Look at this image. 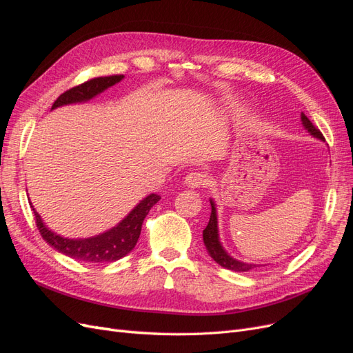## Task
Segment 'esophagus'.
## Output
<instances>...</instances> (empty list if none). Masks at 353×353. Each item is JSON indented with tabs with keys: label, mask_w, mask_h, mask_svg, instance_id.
Instances as JSON below:
<instances>
[{
	"label": "esophagus",
	"mask_w": 353,
	"mask_h": 353,
	"mask_svg": "<svg viewBox=\"0 0 353 353\" xmlns=\"http://www.w3.org/2000/svg\"><path fill=\"white\" fill-rule=\"evenodd\" d=\"M208 183V175L205 172H191L184 178V184L190 188H199Z\"/></svg>",
	"instance_id": "34e87169"
}]
</instances>
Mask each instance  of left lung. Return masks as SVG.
<instances>
[{
  "mask_svg": "<svg viewBox=\"0 0 353 353\" xmlns=\"http://www.w3.org/2000/svg\"><path fill=\"white\" fill-rule=\"evenodd\" d=\"M301 121H302L303 128L309 134H311L315 138H318V140L325 141L323 134L316 130V128L312 125V122L305 116V113H301ZM209 201H210L212 212H210V219H209L208 227L203 230V243H205L206 250L210 254V258L215 261L216 263H219L221 266H223V268L236 271V272H249L252 270H258L259 266H265V265H261V263H248V262L239 261L236 258H232V256L225 249H223V245L219 240L216 205H215V201H213V199H210Z\"/></svg>",
  "mask_w": 353,
  "mask_h": 353,
  "instance_id": "left-lung-1",
  "label": "left lung"
}]
</instances>
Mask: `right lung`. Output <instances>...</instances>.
Returning <instances> with one entry per match:
<instances>
[{"label": "right lung", "instance_id": "1", "mask_svg": "<svg viewBox=\"0 0 353 353\" xmlns=\"http://www.w3.org/2000/svg\"><path fill=\"white\" fill-rule=\"evenodd\" d=\"M123 78V74H114V77H103L87 81L82 85H78V87L63 92L54 101V104L51 105V110L61 108V105L87 103L94 97H97V95H100L108 88L113 87L117 82H121ZM159 200L160 196L148 194L138 203V205L128 213L119 223H116L114 227H112L108 231L87 239H69L65 236H60V234L54 232L46 225V222L42 221L39 213L35 210L34 206H32L30 200L29 205L32 210H34L37 227L41 232L42 239H44L52 249H56L61 254L69 256V258L74 261L113 262L123 258V256L134 250L138 239H140L144 218Z\"/></svg>", "mask_w": 353, "mask_h": 353}]
</instances>
